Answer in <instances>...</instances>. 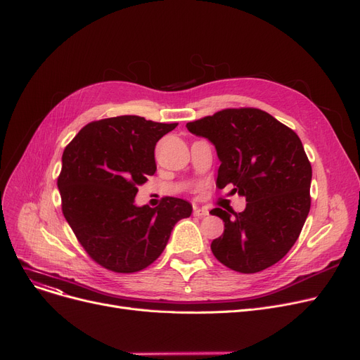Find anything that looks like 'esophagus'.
Instances as JSON below:
<instances>
[{"label": "esophagus", "instance_id": "obj_1", "mask_svg": "<svg viewBox=\"0 0 360 360\" xmlns=\"http://www.w3.org/2000/svg\"><path fill=\"white\" fill-rule=\"evenodd\" d=\"M193 214H194V217H198V218H203V217H207L209 215V210L207 209H205V207H194V210H193Z\"/></svg>", "mask_w": 360, "mask_h": 360}]
</instances>
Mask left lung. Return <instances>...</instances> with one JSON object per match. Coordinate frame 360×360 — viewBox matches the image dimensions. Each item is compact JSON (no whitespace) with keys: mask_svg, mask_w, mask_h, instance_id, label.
<instances>
[{"mask_svg":"<svg viewBox=\"0 0 360 360\" xmlns=\"http://www.w3.org/2000/svg\"><path fill=\"white\" fill-rule=\"evenodd\" d=\"M215 145L217 187L246 198V209L210 210L224 233L210 245L215 258L238 273H258L295 245L310 212L311 165L297 133L258 108H227L187 123Z\"/></svg>","mask_w":360,"mask_h":360,"instance_id":"8db88e82","label":"left lung"}]
</instances>
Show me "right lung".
I'll return each mask as SVG.
<instances>
[{
  "label": "right lung",
  "instance_id": "1",
  "mask_svg": "<svg viewBox=\"0 0 360 360\" xmlns=\"http://www.w3.org/2000/svg\"><path fill=\"white\" fill-rule=\"evenodd\" d=\"M178 123L120 115L86 124L66 145L58 187L62 212L87 255L114 273H136L165 250L175 224L193 207L165 197L135 206L138 185L157 169L155 143Z\"/></svg>",
  "mask_w": 360,
  "mask_h": 360
}]
</instances>
